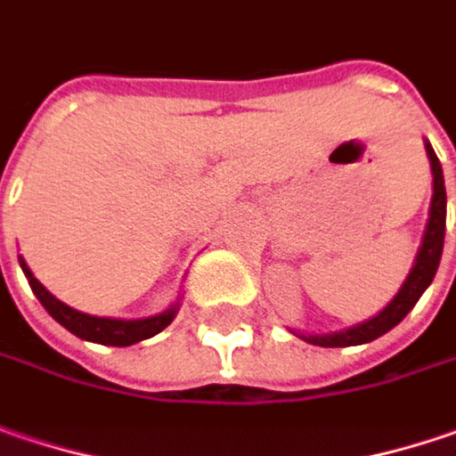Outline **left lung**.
Here are the masks:
<instances>
[{
	"instance_id": "obj_1",
	"label": "left lung",
	"mask_w": 456,
	"mask_h": 456,
	"mask_svg": "<svg viewBox=\"0 0 456 456\" xmlns=\"http://www.w3.org/2000/svg\"><path fill=\"white\" fill-rule=\"evenodd\" d=\"M426 153L431 161V171H434V197H431V210H428V223H426V233H423V243L419 248L416 264L408 274V280L403 282L400 292L393 297V303L385 307L379 315H375L367 323H359L354 329L338 330V333H326V336H303L307 344L315 346H326V349H336V346H359V344H370L379 338L382 333L395 329L400 321L413 310L423 295V289L431 285L436 269H439V259H442V248H444V228H446V190H444V174H442V164L436 159V153L431 149V143H426Z\"/></svg>"
}]
</instances>
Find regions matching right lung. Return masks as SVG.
I'll use <instances>...</instances> for the list:
<instances>
[{
	"mask_svg": "<svg viewBox=\"0 0 456 456\" xmlns=\"http://www.w3.org/2000/svg\"><path fill=\"white\" fill-rule=\"evenodd\" d=\"M20 266L28 277V282L33 287V292L37 295V300L43 303V307L56 318L63 329H69L74 336L94 341V344H104V346H130L138 344L143 338L156 336L159 330H164L174 321L176 315V305L153 315V318H143V321H115V318H97V315H86L79 313L74 307H69L66 303L56 300L45 287L40 285L33 277V272L28 269V264L20 259Z\"/></svg>",
	"mask_w": 456,
	"mask_h": 456,
	"instance_id": "1",
	"label": "right lung"
}]
</instances>
